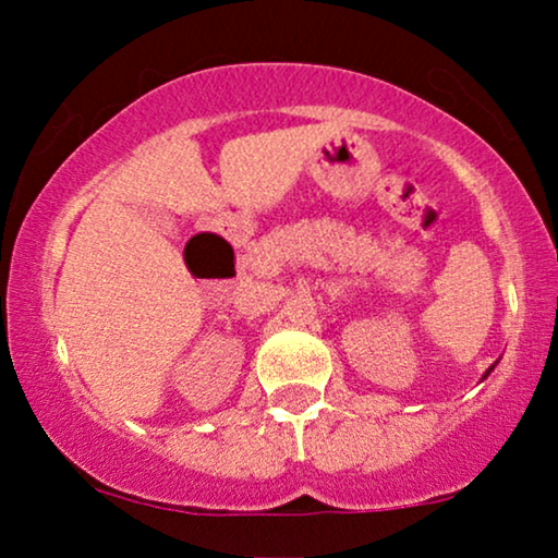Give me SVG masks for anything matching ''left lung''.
<instances>
[{
	"mask_svg": "<svg viewBox=\"0 0 558 558\" xmlns=\"http://www.w3.org/2000/svg\"><path fill=\"white\" fill-rule=\"evenodd\" d=\"M495 365H498V361H495V363H493V365H490V368H487V371H485V376H483V380H485V378H487V376H490V373H493V371H495Z\"/></svg>",
	"mask_w": 558,
	"mask_h": 558,
	"instance_id": "1",
	"label": "left lung"
}]
</instances>
